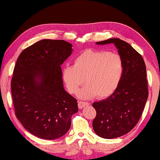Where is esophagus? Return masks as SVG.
Instances as JSON below:
<instances>
[{"instance_id": "34e87169", "label": "esophagus", "mask_w": 160, "mask_h": 160, "mask_svg": "<svg viewBox=\"0 0 160 160\" xmlns=\"http://www.w3.org/2000/svg\"><path fill=\"white\" fill-rule=\"evenodd\" d=\"M89 105V103L84 102V101H78V106L79 109H83V108L88 106Z\"/></svg>"}]
</instances>
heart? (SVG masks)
Returning <instances> with one entry per match:
<instances>
[{"label":"heart","instance_id":"obj_1","mask_svg":"<svg viewBox=\"0 0 160 160\" xmlns=\"http://www.w3.org/2000/svg\"><path fill=\"white\" fill-rule=\"evenodd\" d=\"M123 71V61L118 53L88 50L75 58L73 65L63 67L62 78L71 94H76L85 81L86 85L79 93L80 98L89 99L97 95L105 98L117 89Z\"/></svg>","mask_w":160,"mask_h":160}]
</instances>
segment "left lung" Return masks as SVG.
I'll use <instances>...</instances> for the list:
<instances>
[{"instance_id": "8db88e82", "label": "left lung", "mask_w": 160, "mask_h": 160, "mask_svg": "<svg viewBox=\"0 0 160 160\" xmlns=\"http://www.w3.org/2000/svg\"><path fill=\"white\" fill-rule=\"evenodd\" d=\"M95 44H113L123 61V75L117 89L93 103L97 112L93 122L95 133L104 139H113L129 132L141 118L148 98L146 67L142 55L120 38Z\"/></svg>"}]
</instances>
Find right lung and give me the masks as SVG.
Instances as JSON below:
<instances>
[{
  "mask_svg": "<svg viewBox=\"0 0 160 160\" xmlns=\"http://www.w3.org/2000/svg\"><path fill=\"white\" fill-rule=\"evenodd\" d=\"M63 40L42 39L18 56L11 81L15 115L28 132L44 139L64 135L77 113V101L65 90L61 65L72 52Z\"/></svg>",
  "mask_w": 160,
  "mask_h": 160,
  "instance_id": "right-lung-1",
  "label": "right lung"
}]
</instances>
